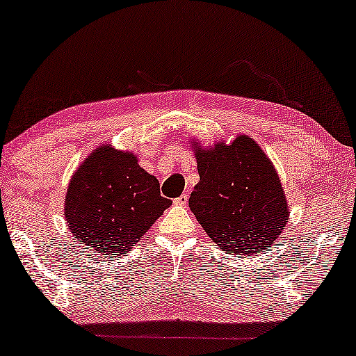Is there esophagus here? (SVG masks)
Instances as JSON below:
<instances>
[{"label": "esophagus", "instance_id": "1", "mask_svg": "<svg viewBox=\"0 0 356 356\" xmlns=\"http://www.w3.org/2000/svg\"><path fill=\"white\" fill-rule=\"evenodd\" d=\"M188 200H189V195H188V194H181L179 197L175 198L173 203L178 204V207H184V204L188 203Z\"/></svg>", "mask_w": 356, "mask_h": 356}]
</instances>
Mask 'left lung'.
<instances>
[{
	"mask_svg": "<svg viewBox=\"0 0 356 356\" xmlns=\"http://www.w3.org/2000/svg\"><path fill=\"white\" fill-rule=\"evenodd\" d=\"M200 181L189 208L217 245L229 254L269 248L288 222L282 183L269 158L252 137L232 145L198 149Z\"/></svg>",
	"mask_w": 356,
	"mask_h": 356,
	"instance_id": "left-lung-1",
	"label": "left lung"
}]
</instances>
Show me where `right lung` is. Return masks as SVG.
Listing matches in <instances>:
<instances>
[{"label": "right lung", "mask_w": 356, "mask_h": 356, "mask_svg": "<svg viewBox=\"0 0 356 356\" xmlns=\"http://www.w3.org/2000/svg\"><path fill=\"white\" fill-rule=\"evenodd\" d=\"M172 202L131 153L102 147L74 172L65 197L67 225L99 254L128 252Z\"/></svg>", "instance_id": "add662e5"}]
</instances>
